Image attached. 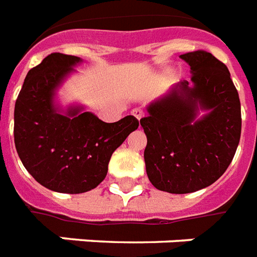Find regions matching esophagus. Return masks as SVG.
Segmentation results:
<instances>
[{
  "mask_svg": "<svg viewBox=\"0 0 257 257\" xmlns=\"http://www.w3.org/2000/svg\"><path fill=\"white\" fill-rule=\"evenodd\" d=\"M131 112H133V115H134L135 118L138 119V120H141V119L143 118V116H145V112L142 111L141 108H134V110H133V111H131Z\"/></svg>",
  "mask_w": 257,
  "mask_h": 257,
  "instance_id": "34e87169",
  "label": "esophagus"
}]
</instances>
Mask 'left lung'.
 I'll return each instance as SVG.
<instances>
[{"label":"left lung","instance_id":"obj_1","mask_svg":"<svg viewBox=\"0 0 257 257\" xmlns=\"http://www.w3.org/2000/svg\"><path fill=\"white\" fill-rule=\"evenodd\" d=\"M191 82L180 81L146 107V171L155 188L190 194L228 168L241 134L237 90L224 63L204 50L180 55ZM199 111L206 114L197 118Z\"/></svg>","mask_w":257,"mask_h":257}]
</instances>
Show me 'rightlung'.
I'll list each match as a JSON object with an SVG mask.
<instances>
[{
  "label": "right lung",
  "mask_w": 257,
  "mask_h": 257,
  "mask_svg": "<svg viewBox=\"0 0 257 257\" xmlns=\"http://www.w3.org/2000/svg\"><path fill=\"white\" fill-rule=\"evenodd\" d=\"M82 59L53 53L29 70L14 107V143L29 174L55 192L82 194L107 175L112 153L138 128L127 115L106 123L83 106L63 110L55 95Z\"/></svg>",
  "instance_id": "1"
}]
</instances>
